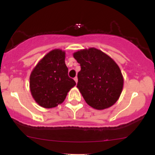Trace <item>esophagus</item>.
<instances>
[{
    "mask_svg": "<svg viewBox=\"0 0 155 155\" xmlns=\"http://www.w3.org/2000/svg\"><path fill=\"white\" fill-rule=\"evenodd\" d=\"M74 81H76V83H77V81H78V78L76 77H76H74Z\"/></svg>",
    "mask_w": 155,
    "mask_h": 155,
    "instance_id": "34e87169",
    "label": "esophagus"
}]
</instances>
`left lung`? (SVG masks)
Returning <instances> with one entry per match:
<instances>
[{"mask_svg": "<svg viewBox=\"0 0 155 155\" xmlns=\"http://www.w3.org/2000/svg\"><path fill=\"white\" fill-rule=\"evenodd\" d=\"M74 57L81 66L76 87L87 104L98 110L114 104L123 87V77L117 63L95 48L76 51Z\"/></svg>", "mask_w": 155, "mask_h": 155, "instance_id": "left-lung-1", "label": "left lung"}]
</instances>
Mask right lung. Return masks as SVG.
<instances>
[{"mask_svg": "<svg viewBox=\"0 0 155 155\" xmlns=\"http://www.w3.org/2000/svg\"><path fill=\"white\" fill-rule=\"evenodd\" d=\"M68 72L65 51L60 49L51 51L39 61L30 76V88L41 106L53 108L63 102L71 88L76 85Z\"/></svg>", "mask_w": 155, "mask_h": 155, "instance_id": "1", "label": "right lung"}]
</instances>
